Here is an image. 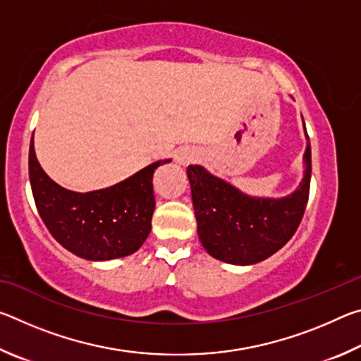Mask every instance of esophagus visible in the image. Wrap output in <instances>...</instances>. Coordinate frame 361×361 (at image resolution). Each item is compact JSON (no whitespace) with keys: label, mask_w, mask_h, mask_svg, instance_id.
<instances>
[{"label":"esophagus","mask_w":361,"mask_h":361,"mask_svg":"<svg viewBox=\"0 0 361 361\" xmlns=\"http://www.w3.org/2000/svg\"><path fill=\"white\" fill-rule=\"evenodd\" d=\"M176 161H178L180 164H188L189 161H191V156H189L188 152H180V154L176 156Z\"/></svg>","instance_id":"obj_1"}]
</instances>
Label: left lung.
Returning a JSON list of instances; mask_svg holds the SVG:
<instances>
[{"mask_svg": "<svg viewBox=\"0 0 361 361\" xmlns=\"http://www.w3.org/2000/svg\"><path fill=\"white\" fill-rule=\"evenodd\" d=\"M305 137L304 178L295 192L282 199L250 197L204 167H188L197 234L213 258L229 264H256L291 239L309 200L312 166L307 130Z\"/></svg>", "mask_w": 361, "mask_h": 361, "instance_id": "obj_1", "label": "left lung"}]
</instances>
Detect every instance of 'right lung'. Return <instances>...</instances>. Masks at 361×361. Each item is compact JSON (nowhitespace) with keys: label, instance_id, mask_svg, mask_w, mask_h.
Listing matches in <instances>:
<instances>
[{"label":"right lung","instance_id":"right-lung-1","mask_svg":"<svg viewBox=\"0 0 361 361\" xmlns=\"http://www.w3.org/2000/svg\"><path fill=\"white\" fill-rule=\"evenodd\" d=\"M167 162H152L114 186L75 192L41 169L32 137L28 173L36 209L54 239L84 259L108 261L135 253L149 235L156 207L152 173Z\"/></svg>","mask_w":361,"mask_h":361}]
</instances>
